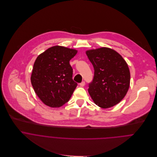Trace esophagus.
Here are the masks:
<instances>
[{"instance_id":"obj_1","label":"esophagus","mask_w":157,"mask_h":157,"mask_svg":"<svg viewBox=\"0 0 157 157\" xmlns=\"http://www.w3.org/2000/svg\"><path fill=\"white\" fill-rule=\"evenodd\" d=\"M85 82L84 81L80 83V85L81 86H85Z\"/></svg>"}]
</instances>
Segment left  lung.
<instances>
[{"instance_id":"1","label":"left lung","mask_w":157,"mask_h":157,"mask_svg":"<svg viewBox=\"0 0 157 157\" xmlns=\"http://www.w3.org/2000/svg\"><path fill=\"white\" fill-rule=\"evenodd\" d=\"M86 54L95 71L88 89L92 100L102 108L116 105L126 96L130 85L126 62L119 53L108 48L86 51Z\"/></svg>"}]
</instances>
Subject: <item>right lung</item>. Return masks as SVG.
Returning <instances> with one entry per match:
<instances>
[{"label":"right lung","instance_id":"obj_1","mask_svg":"<svg viewBox=\"0 0 157 157\" xmlns=\"http://www.w3.org/2000/svg\"><path fill=\"white\" fill-rule=\"evenodd\" d=\"M77 51L55 46L36 58L31 82L40 99L50 107L66 103L77 86L72 79L73 69L69 61Z\"/></svg>","mask_w":157,"mask_h":157}]
</instances>
